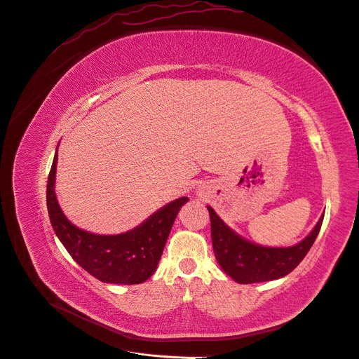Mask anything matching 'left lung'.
I'll return each mask as SVG.
<instances>
[{
    "label": "left lung",
    "instance_id": "obj_1",
    "mask_svg": "<svg viewBox=\"0 0 359 359\" xmlns=\"http://www.w3.org/2000/svg\"><path fill=\"white\" fill-rule=\"evenodd\" d=\"M211 217V238L215 259L222 271L238 284L279 279L292 272L306 257L322 227L320 217L311 233L291 248H266L238 236L218 214L206 206Z\"/></svg>",
    "mask_w": 359,
    "mask_h": 359
}]
</instances>
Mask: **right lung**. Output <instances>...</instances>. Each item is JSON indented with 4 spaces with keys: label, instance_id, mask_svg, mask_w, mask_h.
Here are the masks:
<instances>
[{
    "label": "right lung",
    "instance_id": "add662e5",
    "mask_svg": "<svg viewBox=\"0 0 359 359\" xmlns=\"http://www.w3.org/2000/svg\"><path fill=\"white\" fill-rule=\"evenodd\" d=\"M56 149L48 177L46 205L52 229L67 252L94 278L107 284H142L157 269L167 237L182 206V196L164 205L138 227L116 236H100L81 230L64 215L55 194Z\"/></svg>",
    "mask_w": 359,
    "mask_h": 359
}]
</instances>
